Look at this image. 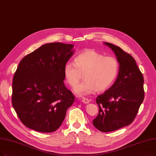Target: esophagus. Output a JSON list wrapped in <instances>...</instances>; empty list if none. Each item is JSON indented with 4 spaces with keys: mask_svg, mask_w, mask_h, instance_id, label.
Listing matches in <instances>:
<instances>
[{
    "mask_svg": "<svg viewBox=\"0 0 156 156\" xmlns=\"http://www.w3.org/2000/svg\"><path fill=\"white\" fill-rule=\"evenodd\" d=\"M82 102L84 104H88L90 102V100L88 99V98H83L82 99Z\"/></svg>",
    "mask_w": 156,
    "mask_h": 156,
    "instance_id": "1",
    "label": "esophagus"
}]
</instances>
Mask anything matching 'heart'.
<instances>
[{"instance_id": "1", "label": "heart", "mask_w": 156, "mask_h": 156, "mask_svg": "<svg viewBox=\"0 0 156 156\" xmlns=\"http://www.w3.org/2000/svg\"><path fill=\"white\" fill-rule=\"evenodd\" d=\"M119 70V62L115 58L104 56L88 49L78 54L74 63L68 62L65 65L63 75L67 84L74 86L84 73V80L75 87L74 92L78 95H86L108 90L115 81Z\"/></svg>"}]
</instances>
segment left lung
I'll return each instance as SVG.
<instances>
[{"label":"left lung","instance_id":"left-lung-1","mask_svg":"<svg viewBox=\"0 0 156 156\" xmlns=\"http://www.w3.org/2000/svg\"><path fill=\"white\" fill-rule=\"evenodd\" d=\"M115 52L120 70L114 84L98 95L96 102L99 113L93 120L98 130L114 131L131 123L144 99L143 74L135 59L118 46L104 42Z\"/></svg>","mask_w":156,"mask_h":156}]
</instances>
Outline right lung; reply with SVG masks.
Returning <instances> with one entry per match:
<instances>
[{
    "mask_svg": "<svg viewBox=\"0 0 156 156\" xmlns=\"http://www.w3.org/2000/svg\"><path fill=\"white\" fill-rule=\"evenodd\" d=\"M73 46L46 43L20 62L12 84V104L27 127L52 133L63 123L75 101L63 82V68L74 53Z\"/></svg>",
    "mask_w": 156,
    "mask_h": 156,
    "instance_id": "obj_1",
    "label": "right lung"
}]
</instances>
